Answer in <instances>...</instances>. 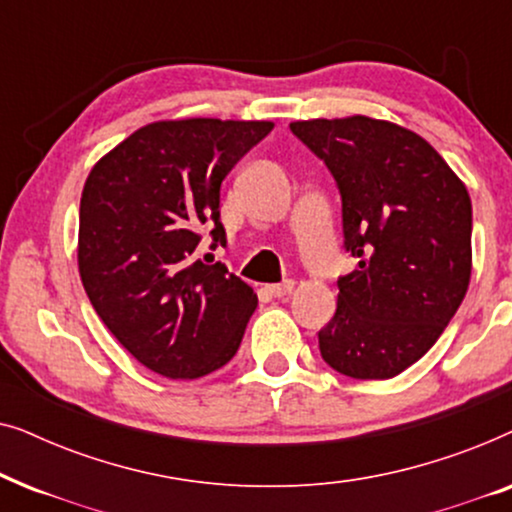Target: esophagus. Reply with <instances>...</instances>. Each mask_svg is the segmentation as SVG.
Here are the masks:
<instances>
[{
	"label": "esophagus",
	"mask_w": 512,
	"mask_h": 512,
	"mask_svg": "<svg viewBox=\"0 0 512 512\" xmlns=\"http://www.w3.org/2000/svg\"><path fill=\"white\" fill-rule=\"evenodd\" d=\"M265 291H268L272 298H284L293 291V282L291 279H286V282H282V284H268L265 286Z\"/></svg>",
	"instance_id": "1"
}]
</instances>
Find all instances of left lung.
<instances>
[{"mask_svg": "<svg viewBox=\"0 0 512 512\" xmlns=\"http://www.w3.org/2000/svg\"><path fill=\"white\" fill-rule=\"evenodd\" d=\"M331 170L345 249L338 310L319 331L324 361L354 380H389L422 359L471 282L468 191L417 132L368 116L293 121Z\"/></svg>", "mask_w": 512, "mask_h": 512, "instance_id": "1", "label": "left lung"}]
</instances>
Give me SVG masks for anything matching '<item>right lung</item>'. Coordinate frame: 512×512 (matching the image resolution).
<instances>
[{"instance_id": "right-lung-1", "label": "right lung", "mask_w": 512, "mask_h": 512, "mask_svg": "<svg viewBox=\"0 0 512 512\" xmlns=\"http://www.w3.org/2000/svg\"><path fill=\"white\" fill-rule=\"evenodd\" d=\"M275 128L181 118L144 125L97 160L81 193L79 272L114 338L153 373L195 380L233 359L258 298L195 261L200 228L226 244L221 181Z\"/></svg>"}]
</instances>
